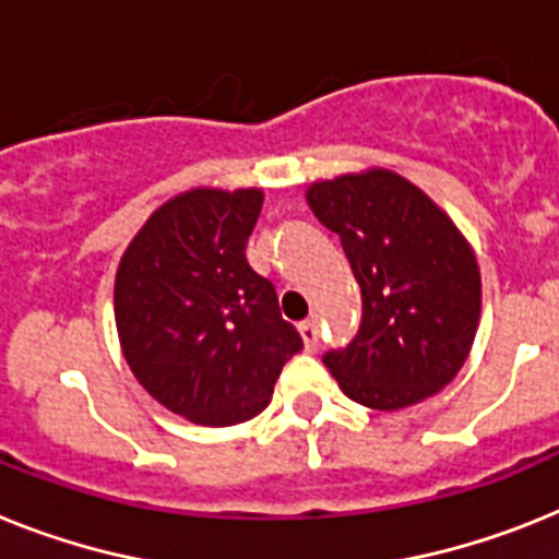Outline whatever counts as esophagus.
I'll list each match as a JSON object with an SVG mask.
<instances>
[{
	"label": "esophagus",
	"mask_w": 559,
	"mask_h": 559,
	"mask_svg": "<svg viewBox=\"0 0 559 559\" xmlns=\"http://www.w3.org/2000/svg\"><path fill=\"white\" fill-rule=\"evenodd\" d=\"M298 332H301V337H304V346H307V349H316L318 346V321L298 323Z\"/></svg>",
	"instance_id": "obj_1"
}]
</instances>
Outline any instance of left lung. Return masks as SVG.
<instances>
[{
  "mask_svg": "<svg viewBox=\"0 0 559 559\" xmlns=\"http://www.w3.org/2000/svg\"><path fill=\"white\" fill-rule=\"evenodd\" d=\"M307 201L341 238L364 301L352 344L323 355L337 386L381 412L438 395L466 364L480 321L472 243L420 187L392 170L316 181Z\"/></svg>",
  "mask_w": 559,
  "mask_h": 559,
  "instance_id": "8db88e82",
  "label": "left lung"
}]
</instances>
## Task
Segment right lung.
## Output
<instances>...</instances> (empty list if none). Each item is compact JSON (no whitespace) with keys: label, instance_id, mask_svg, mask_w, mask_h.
<instances>
[{"label":"right lung","instance_id":"right-lung-1","mask_svg":"<svg viewBox=\"0 0 559 559\" xmlns=\"http://www.w3.org/2000/svg\"><path fill=\"white\" fill-rule=\"evenodd\" d=\"M264 192L187 190L150 215L116 270V330L135 381L199 426L266 409L304 341L247 261Z\"/></svg>","mask_w":559,"mask_h":559}]
</instances>
